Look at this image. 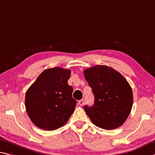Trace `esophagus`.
<instances>
[{
	"instance_id": "esophagus-1",
	"label": "esophagus",
	"mask_w": 155,
	"mask_h": 155,
	"mask_svg": "<svg viewBox=\"0 0 155 155\" xmlns=\"http://www.w3.org/2000/svg\"><path fill=\"white\" fill-rule=\"evenodd\" d=\"M78 104L80 105H83V104H84V99H81L78 101Z\"/></svg>"
}]
</instances>
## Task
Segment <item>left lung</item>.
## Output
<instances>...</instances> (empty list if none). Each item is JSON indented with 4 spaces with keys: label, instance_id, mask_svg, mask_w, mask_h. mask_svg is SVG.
<instances>
[{
    "label": "left lung",
    "instance_id": "obj_1",
    "mask_svg": "<svg viewBox=\"0 0 155 155\" xmlns=\"http://www.w3.org/2000/svg\"><path fill=\"white\" fill-rule=\"evenodd\" d=\"M84 77L94 95L92 106L84 110L95 126L116 129L126 121L133 104L130 85L119 72L106 65H95L84 70Z\"/></svg>",
    "mask_w": 155,
    "mask_h": 155
}]
</instances>
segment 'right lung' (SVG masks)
<instances>
[{
  "label": "right lung",
  "instance_id": "add662e5",
  "mask_svg": "<svg viewBox=\"0 0 155 155\" xmlns=\"http://www.w3.org/2000/svg\"><path fill=\"white\" fill-rule=\"evenodd\" d=\"M71 70L49 68L38 76L25 94V108L35 126L54 130L67 123L74 111L77 101L73 88L68 85Z\"/></svg>",
  "mask_w": 155,
  "mask_h": 155
}]
</instances>
